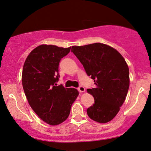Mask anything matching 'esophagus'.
Segmentation results:
<instances>
[{
  "mask_svg": "<svg viewBox=\"0 0 151 151\" xmlns=\"http://www.w3.org/2000/svg\"><path fill=\"white\" fill-rule=\"evenodd\" d=\"M78 91H79L80 93H82V92H84L85 91V89L83 86H79L78 87Z\"/></svg>",
  "mask_w": 151,
  "mask_h": 151,
  "instance_id": "esophagus-1",
  "label": "esophagus"
}]
</instances>
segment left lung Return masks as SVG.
Listing matches in <instances>:
<instances>
[{
  "label": "left lung",
  "mask_w": 151,
  "mask_h": 151,
  "mask_svg": "<svg viewBox=\"0 0 151 151\" xmlns=\"http://www.w3.org/2000/svg\"><path fill=\"white\" fill-rule=\"evenodd\" d=\"M71 51L83 64L95 88L87 89L94 98L89 107V117L98 123L111 121L124 102L129 87V68L123 56L107 45L73 46Z\"/></svg>",
  "instance_id": "1"
}]
</instances>
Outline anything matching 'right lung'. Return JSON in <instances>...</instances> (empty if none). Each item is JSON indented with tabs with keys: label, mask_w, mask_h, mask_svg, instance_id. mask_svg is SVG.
Wrapping results in <instances>:
<instances>
[{
	"label": "right lung",
	"mask_w": 151,
	"mask_h": 151,
	"mask_svg": "<svg viewBox=\"0 0 151 151\" xmlns=\"http://www.w3.org/2000/svg\"><path fill=\"white\" fill-rule=\"evenodd\" d=\"M71 47L41 45L27 57L22 70V85L28 103L39 117L51 125L68 117L72 104L78 96L75 88L57 85L60 60Z\"/></svg>",
	"instance_id": "right-lung-1"
}]
</instances>
